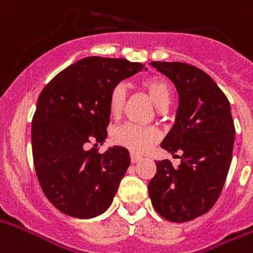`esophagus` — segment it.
I'll list each match as a JSON object with an SVG mask.
<instances>
[{"instance_id": "34e87169", "label": "esophagus", "mask_w": 253, "mask_h": 253, "mask_svg": "<svg viewBox=\"0 0 253 253\" xmlns=\"http://www.w3.org/2000/svg\"><path fill=\"white\" fill-rule=\"evenodd\" d=\"M142 158L139 157V155H136V154H131V162L132 163H136V162H139Z\"/></svg>"}]
</instances>
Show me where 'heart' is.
<instances>
[{
    "mask_svg": "<svg viewBox=\"0 0 253 253\" xmlns=\"http://www.w3.org/2000/svg\"><path fill=\"white\" fill-rule=\"evenodd\" d=\"M144 90L151 96L154 103L159 109H165L171 99V86L169 81L162 77H152L143 82ZM127 103V86L125 84H115L110 92L109 107L114 117H119L123 113ZM115 143L132 152L147 151L152 144L159 139V131L152 126H138L134 123H126L117 127L113 132Z\"/></svg>",
    "mask_w": 253,
    "mask_h": 253,
    "instance_id": "heart-1",
    "label": "heart"
}]
</instances>
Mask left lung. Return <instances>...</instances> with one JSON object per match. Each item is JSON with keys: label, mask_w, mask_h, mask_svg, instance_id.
Instances as JSON below:
<instances>
[{"label": "left lung", "mask_w": 253, "mask_h": 253, "mask_svg": "<svg viewBox=\"0 0 253 253\" xmlns=\"http://www.w3.org/2000/svg\"><path fill=\"white\" fill-rule=\"evenodd\" d=\"M176 87L175 123L161 143L180 165L157 162L148 183L155 211L173 223L202 216L216 203L228 173L235 143L231 106L211 77L183 62H151Z\"/></svg>", "instance_id": "obj_1"}]
</instances>
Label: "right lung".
<instances>
[{
	"mask_svg": "<svg viewBox=\"0 0 253 253\" xmlns=\"http://www.w3.org/2000/svg\"><path fill=\"white\" fill-rule=\"evenodd\" d=\"M144 65L123 58L87 57L54 77L42 90L32 121L37 178L54 207L69 216L91 219L111 206L130 166V154L102 144L110 123V92ZM98 146V144H95Z\"/></svg>",
	"mask_w": 253,
	"mask_h": 253,
	"instance_id": "add662e5",
	"label": "right lung"
}]
</instances>
